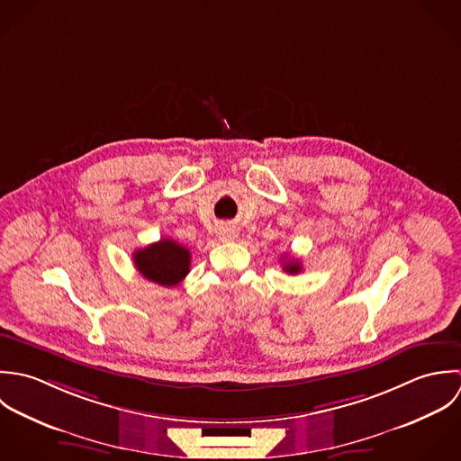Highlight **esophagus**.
<instances>
[{
	"mask_svg": "<svg viewBox=\"0 0 461 461\" xmlns=\"http://www.w3.org/2000/svg\"><path fill=\"white\" fill-rule=\"evenodd\" d=\"M217 235H219V239L221 240H224V242H228V240H233L235 237H237V231H235V228L233 226H221L219 228V231H217Z\"/></svg>",
	"mask_w": 461,
	"mask_h": 461,
	"instance_id": "1",
	"label": "esophagus"
}]
</instances>
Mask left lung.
I'll list each match as a JSON object with an SVG mask.
<instances>
[{"instance_id":"8db88e82","label":"left lung","mask_w":461,"mask_h":461,"mask_svg":"<svg viewBox=\"0 0 461 461\" xmlns=\"http://www.w3.org/2000/svg\"><path fill=\"white\" fill-rule=\"evenodd\" d=\"M301 269H303V267H301L299 260L290 258V257H285V260H283V271H285V273H288V275H299Z\"/></svg>"}]
</instances>
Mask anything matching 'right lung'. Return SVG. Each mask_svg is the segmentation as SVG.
<instances>
[{"label":"right lung","mask_w":461,"mask_h":461,"mask_svg":"<svg viewBox=\"0 0 461 461\" xmlns=\"http://www.w3.org/2000/svg\"><path fill=\"white\" fill-rule=\"evenodd\" d=\"M137 271L162 286H175L190 271V251L171 239H160L133 253Z\"/></svg>","instance_id":"right-lung-1"}]
</instances>
